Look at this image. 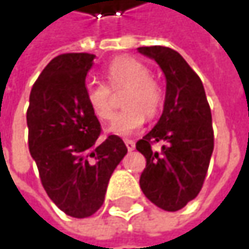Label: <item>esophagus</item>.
<instances>
[{"label": "esophagus", "mask_w": 249, "mask_h": 249, "mask_svg": "<svg viewBox=\"0 0 249 249\" xmlns=\"http://www.w3.org/2000/svg\"><path fill=\"white\" fill-rule=\"evenodd\" d=\"M125 145H126L128 151H132L135 148V142L132 140H125Z\"/></svg>", "instance_id": "esophagus-1"}]
</instances>
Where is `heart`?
Wrapping results in <instances>:
<instances>
[{"mask_svg":"<svg viewBox=\"0 0 249 249\" xmlns=\"http://www.w3.org/2000/svg\"><path fill=\"white\" fill-rule=\"evenodd\" d=\"M107 86L98 82H89L85 88V101L92 115L99 121L111 120L114 114L111 92L124 90L120 111L108 132L126 137L144 124L145 117H156L164 101V92L159 82L151 77L150 69L134 57H117L105 69Z\"/></svg>","mask_w":249,"mask_h":249,"instance_id":"b5f03b06","label":"heart"}]
</instances>
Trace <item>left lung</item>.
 <instances>
[{
    "label": "left lung",
    "mask_w": 249,
    "mask_h": 249,
    "mask_svg": "<svg viewBox=\"0 0 249 249\" xmlns=\"http://www.w3.org/2000/svg\"><path fill=\"white\" fill-rule=\"evenodd\" d=\"M166 76L164 109L156 126L137 141L145 157L140 187L160 209L176 212L193 200L205 181L213 151L212 114L200 77L173 49L138 47ZM162 142V150L152 144Z\"/></svg>",
    "instance_id": "8db88e82"
}]
</instances>
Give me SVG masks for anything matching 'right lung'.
Segmentation results:
<instances>
[{"label":"right lung","instance_id":"add662e5","mask_svg":"<svg viewBox=\"0 0 249 249\" xmlns=\"http://www.w3.org/2000/svg\"><path fill=\"white\" fill-rule=\"evenodd\" d=\"M95 54L54 57L34 82L27 109L28 148L41 184L72 218H88L104 203L108 181L126 154L124 141L108 135L85 101L86 75Z\"/></svg>","mask_w":249,"mask_h":249}]
</instances>
